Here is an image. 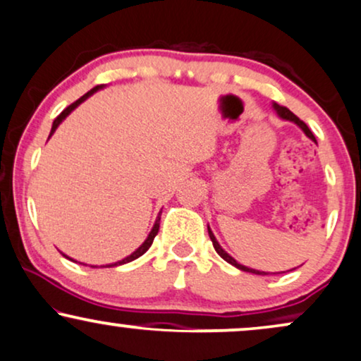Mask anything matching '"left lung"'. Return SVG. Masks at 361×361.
<instances>
[{
    "instance_id": "1",
    "label": "left lung",
    "mask_w": 361,
    "mask_h": 361,
    "mask_svg": "<svg viewBox=\"0 0 361 361\" xmlns=\"http://www.w3.org/2000/svg\"><path fill=\"white\" fill-rule=\"evenodd\" d=\"M273 108L276 109L278 116L283 118V120H288V121H293V123H296V125H298V126L302 128V130L305 131V135H307L310 140H313L314 143H317V140H314V136H313L312 131H310V128H308L307 125H305V123H303L302 120H300L298 116L293 115V113H291L288 108L281 106V104H276V103H273ZM208 235H209V238H212V243H213V246H214V250H216V253L220 255V257H221L223 259H225V262H228V263H230V264H233V267H236V268H238V270H241V271L255 273V275H270V273H267V271H259V270H253V268L243 267V264H240L238 262H236L235 258H231L230 255H228V253L225 252V250L221 248L220 243H218V241H216V238H214V235L212 233V230H209V226H208ZM281 273H285V271H281Z\"/></svg>"
}]
</instances>
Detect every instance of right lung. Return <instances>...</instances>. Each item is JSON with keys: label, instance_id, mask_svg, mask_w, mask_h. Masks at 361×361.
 Instances as JSON below:
<instances>
[{"label": "right lung", "instance_id": "obj_1", "mask_svg": "<svg viewBox=\"0 0 361 361\" xmlns=\"http://www.w3.org/2000/svg\"><path fill=\"white\" fill-rule=\"evenodd\" d=\"M99 88H102V86H94V88H93V90H90V91H88V93H86V94H83V97H81L80 99H76V102H75V103H71V104H70V106H68V108H65V109H63V111H61V113H59V115L56 116V120H54V121H53V126H51V133H49V136H51V135L54 133V130H56V128H58V125H59V123H61L63 120H65V118H66L68 115H70V113L73 111V109H75L76 106H78V104H80V103H83L86 98H88V97H91V94H93V93H94V91H98ZM159 216H161V214H158L157 221H154V226H153V230H152V231H149L148 238H147V240H145V243H143V245H141V246H140V248H138V250H136V252H133V253H131V255H130V257H126L125 259H121V262H116V263H113V264H106V267H118V264H125V263H130V262H133V259H136V258H140V257H141V255H145V253H147V252H148V248H149V246H152V243H153L154 236H157V235H158V230H159V220H161V218H159Z\"/></svg>", "mask_w": 361, "mask_h": 361}]
</instances>
